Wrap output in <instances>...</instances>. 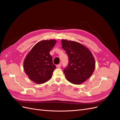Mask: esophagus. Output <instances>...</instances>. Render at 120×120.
Wrapping results in <instances>:
<instances>
[{"label": "esophagus", "mask_w": 120, "mask_h": 120, "mask_svg": "<svg viewBox=\"0 0 120 120\" xmlns=\"http://www.w3.org/2000/svg\"><path fill=\"white\" fill-rule=\"evenodd\" d=\"M61 64H57V66H56V67L58 68H60V67H61Z\"/></svg>", "instance_id": "34e87169"}]
</instances>
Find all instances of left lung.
<instances>
[{"mask_svg": "<svg viewBox=\"0 0 120 120\" xmlns=\"http://www.w3.org/2000/svg\"><path fill=\"white\" fill-rule=\"evenodd\" d=\"M61 44L69 59L68 66L64 70L65 77L69 82L80 85L94 72L95 58L88 48L78 42L62 39Z\"/></svg>", "mask_w": 120, "mask_h": 120, "instance_id": "1", "label": "left lung"}]
</instances>
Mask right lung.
<instances>
[{
    "label": "right lung",
    "instance_id": "1",
    "mask_svg": "<svg viewBox=\"0 0 120 120\" xmlns=\"http://www.w3.org/2000/svg\"><path fill=\"white\" fill-rule=\"evenodd\" d=\"M56 42L55 39L40 41L32 47L25 57L24 71L34 83L41 84L51 79L56 67L53 64L49 52Z\"/></svg>",
    "mask_w": 120,
    "mask_h": 120
}]
</instances>
